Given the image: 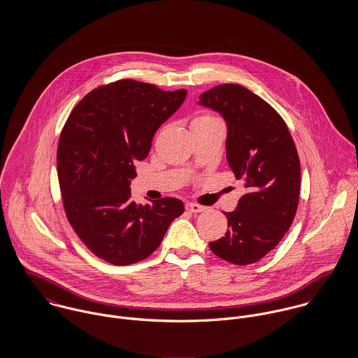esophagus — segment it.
<instances>
[{
    "mask_svg": "<svg viewBox=\"0 0 358 358\" xmlns=\"http://www.w3.org/2000/svg\"><path fill=\"white\" fill-rule=\"evenodd\" d=\"M186 209L187 210H190V212H194V213H199V212H204L205 209H206V206H203V205L200 204H186Z\"/></svg>",
    "mask_w": 358,
    "mask_h": 358,
    "instance_id": "34e87169",
    "label": "esophagus"
}]
</instances>
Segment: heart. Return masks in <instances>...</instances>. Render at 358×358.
<instances>
[{
  "mask_svg": "<svg viewBox=\"0 0 358 358\" xmlns=\"http://www.w3.org/2000/svg\"><path fill=\"white\" fill-rule=\"evenodd\" d=\"M201 120H217V118H215L213 115H209V114H201L194 121H201Z\"/></svg>",
  "mask_w": 358,
  "mask_h": 358,
  "instance_id": "1",
  "label": "heart"
}]
</instances>
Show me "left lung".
<instances>
[{"label": "left lung", "mask_w": 358, "mask_h": 358, "mask_svg": "<svg viewBox=\"0 0 358 358\" xmlns=\"http://www.w3.org/2000/svg\"><path fill=\"white\" fill-rule=\"evenodd\" d=\"M200 104L219 111L227 124L230 168L247 193L237 209L224 212V237L209 250L233 264H251L284 238L299 204L301 161L282 117L238 84H222L200 96Z\"/></svg>", "instance_id": "1"}]
</instances>
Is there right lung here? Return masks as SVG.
<instances>
[{
    "mask_svg": "<svg viewBox=\"0 0 358 358\" xmlns=\"http://www.w3.org/2000/svg\"><path fill=\"white\" fill-rule=\"evenodd\" d=\"M186 90L118 80L101 85L71 110L57 143V179L69 223L94 255L138 263L159 247L185 210L171 197L136 205L129 183L155 131L185 101Z\"/></svg>",
    "mask_w": 358,
    "mask_h": 358,
    "instance_id": "right-lung-1",
    "label": "right lung"
}]
</instances>
